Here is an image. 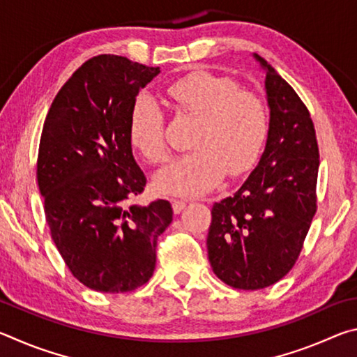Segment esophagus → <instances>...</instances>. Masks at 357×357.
Returning <instances> with one entry per match:
<instances>
[{
    "mask_svg": "<svg viewBox=\"0 0 357 357\" xmlns=\"http://www.w3.org/2000/svg\"><path fill=\"white\" fill-rule=\"evenodd\" d=\"M172 204H173V211H174V214H179L181 211H183V209L185 208L187 202H185V200H173V202H172Z\"/></svg>",
    "mask_w": 357,
    "mask_h": 357,
    "instance_id": "obj_1",
    "label": "esophagus"
}]
</instances>
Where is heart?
<instances>
[{
	"label": "heart",
	"instance_id": "1",
	"mask_svg": "<svg viewBox=\"0 0 357 357\" xmlns=\"http://www.w3.org/2000/svg\"><path fill=\"white\" fill-rule=\"evenodd\" d=\"M168 99L183 112L200 116L192 143L195 148L157 172L155 189L168 195L195 197L252 168L261 154L269 130V114L257 94L239 91L228 77L206 70L190 72L167 88ZM134 146L151 162L167 159L165 118L148 94L135 100L129 119Z\"/></svg>",
	"mask_w": 357,
	"mask_h": 357
}]
</instances>
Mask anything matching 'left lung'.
<instances>
[{"label":"left lung","instance_id":"obj_1","mask_svg":"<svg viewBox=\"0 0 357 357\" xmlns=\"http://www.w3.org/2000/svg\"><path fill=\"white\" fill-rule=\"evenodd\" d=\"M266 72L269 130L258 165L231 197L214 203L208 258L238 289L274 285L293 268L317 213L318 143L294 89L257 53Z\"/></svg>","mask_w":357,"mask_h":357}]
</instances>
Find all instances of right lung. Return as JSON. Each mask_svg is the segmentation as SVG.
Returning a JSON list of instances; mask_svg holds the SVG:
<instances>
[{"label":"right lung","instance_id":"right-lung-1","mask_svg":"<svg viewBox=\"0 0 357 357\" xmlns=\"http://www.w3.org/2000/svg\"><path fill=\"white\" fill-rule=\"evenodd\" d=\"M159 72L116 55L88 59L59 89L42 129L38 184L52 239L72 275L94 291L144 285L157 238L173 220L167 200L128 204L146 185L132 154L130 112Z\"/></svg>","mask_w":357,"mask_h":357}]
</instances>
